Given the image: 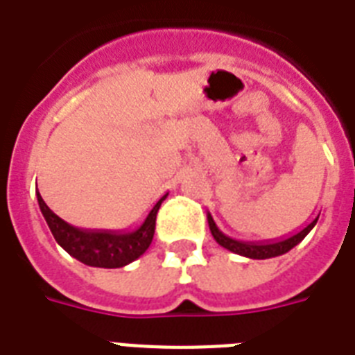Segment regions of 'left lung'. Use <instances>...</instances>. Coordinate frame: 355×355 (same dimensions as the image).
<instances>
[{
  "label": "left lung",
  "instance_id": "obj_1",
  "mask_svg": "<svg viewBox=\"0 0 355 355\" xmlns=\"http://www.w3.org/2000/svg\"><path fill=\"white\" fill-rule=\"evenodd\" d=\"M207 219H209V227L210 232H212L214 239L221 245L227 250L234 252V254H239L243 257H250V259H270V257H277L286 254L288 250L301 243L306 237V234L315 227L319 219V214L315 216L309 225H304L301 230L297 232L290 234L286 237H279V239H274V241H237V239H232V237H228L227 234H223L218 228L216 221L212 219L210 212L207 214Z\"/></svg>",
  "mask_w": 355,
  "mask_h": 355
}]
</instances>
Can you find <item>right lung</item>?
Returning <instances> with one entry per match:
<instances>
[{"label":"right lung","mask_w":355,"mask_h":355,"mask_svg":"<svg viewBox=\"0 0 355 355\" xmlns=\"http://www.w3.org/2000/svg\"><path fill=\"white\" fill-rule=\"evenodd\" d=\"M36 196L41 214L51 228L54 239L63 250L89 266L121 268L128 263L136 261L137 257L143 256L146 248L150 247L154 230H156L157 210L168 194L163 196L152 207L145 221L134 230H89V228L72 227L46 207L40 192H36Z\"/></svg>","instance_id":"obj_1"}]
</instances>
